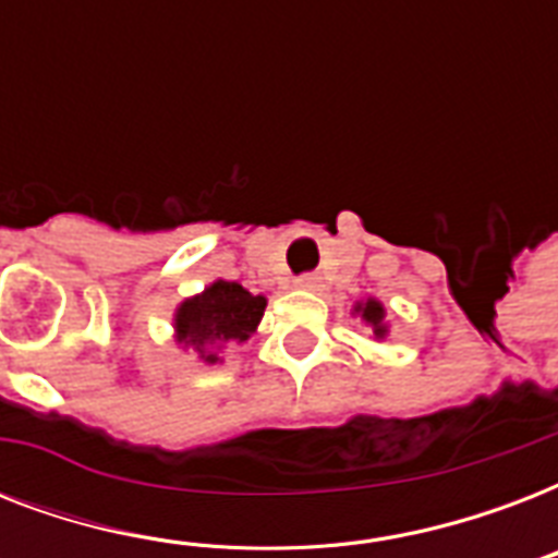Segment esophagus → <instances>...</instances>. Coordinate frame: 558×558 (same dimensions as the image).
Here are the masks:
<instances>
[{
  "label": "esophagus",
  "instance_id": "obj_1",
  "mask_svg": "<svg viewBox=\"0 0 558 558\" xmlns=\"http://www.w3.org/2000/svg\"><path fill=\"white\" fill-rule=\"evenodd\" d=\"M295 287L304 289V292H318V289H322V278L310 271V275H301V278L295 280Z\"/></svg>",
  "mask_w": 558,
  "mask_h": 558
}]
</instances>
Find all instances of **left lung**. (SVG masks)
Segmentation results:
<instances>
[{
  "label": "left lung",
  "instance_id": "obj_1",
  "mask_svg": "<svg viewBox=\"0 0 558 558\" xmlns=\"http://www.w3.org/2000/svg\"><path fill=\"white\" fill-rule=\"evenodd\" d=\"M353 313L362 315V322L365 324H371V332L376 341H381L385 336H388V324H385V306H381L376 298L359 301V304L353 306Z\"/></svg>",
  "mask_w": 558,
  "mask_h": 558
}]
</instances>
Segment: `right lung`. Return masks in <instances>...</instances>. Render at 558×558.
I'll use <instances>...</instances> for the list:
<instances>
[{
	"label": "right lung",
	"mask_w": 558,
	"mask_h": 558,
	"mask_svg": "<svg viewBox=\"0 0 558 558\" xmlns=\"http://www.w3.org/2000/svg\"><path fill=\"white\" fill-rule=\"evenodd\" d=\"M263 310V295H252L234 280H214L205 292L179 304L173 318L177 341L205 365H217L228 348L252 339Z\"/></svg>",
	"instance_id": "add662e5"
}]
</instances>
